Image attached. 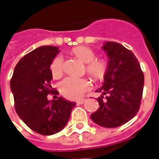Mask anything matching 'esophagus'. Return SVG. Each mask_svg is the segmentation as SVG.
Wrapping results in <instances>:
<instances>
[{
	"label": "esophagus",
	"instance_id": "34e87169",
	"mask_svg": "<svg viewBox=\"0 0 159 159\" xmlns=\"http://www.w3.org/2000/svg\"><path fill=\"white\" fill-rule=\"evenodd\" d=\"M85 101H86V100H85V99H82V100H77V101H76V103L78 104V105H82V104L84 103Z\"/></svg>",
	"mask_w": 159,
	"mask_h": 159
}]
</instances>
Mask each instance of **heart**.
I'll return each instance as SVG.
<instances>
[{"instance_id": "1", "label": "heart", "mask_w": 159, "mask_h": 159, "mask_svg": "<svg viewBox=\"0 0 159 159\" xmlns=\"http://www.w3.org/2000/svg\"><path fill=\"white\" fill-rule=\"evenodd\" d=\"M70 53L86 64V72L94 81L103 79L108 69V63L104 59H95V52L88 47L79 46L71 49ZM50 70L53 78L58 79L63 75V60L60 57H56L50 65ZM91 84L87 79L66 77L59 85V90L63 95L70 100H78L83 93L90 89Z\"/></svg>"}]
</instances>
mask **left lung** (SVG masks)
I'll return each mask as SVG.
<instances>
[{
	"mask_svg": "<svg viewBox=\"0 0 159 159\" xmlns=\"http://www.w3.org/2000/svg\"><path fill=\"white\" fill-rule=\"evenodd\" d=\"M102 49L108 57V69L103 85L96 90L102 95L97 99L100 107L91 119L101 127L116 128L132 119L140 109L144 74L134 54L120 43L105 42Z\"/></svg>",
	"mask_w": 159,
	"mask_h": 159,
	"instance_id": "left-lung-1",
	"label": "left lung"
}]
</instances>
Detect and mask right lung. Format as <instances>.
<instances>
[{"mask_svg": "<svg viewBox=\"0 0 159 159\" xmlns=\"http://www.w3.org/2000/svg\"><path fill=\"white\" fill-rule=\"evenodd\" d=\"M59 52V48L52 46L33 50L19 60L10 81L16 112L30 129L42 135L63 129L76 106L62 97L52 100L47 97L53 93L50 65Z\"/></svg>", "mask_w": 159, "mask_h": 159, "instance_id": "obj_1", "label": "right lung"}]
</instances>
